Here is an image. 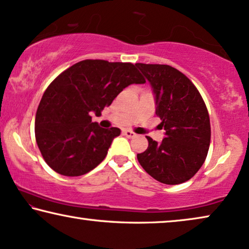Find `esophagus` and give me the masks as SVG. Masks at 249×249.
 Wrapping results in <instances>:
<instances>
[{"instance_id": "34e87169", "label": "esophagus", "mask_w": 249, "mask_h": 249, "mask_svg": "<svg viewBox=\"0 0 249 249\" xmlns=\"http://www.w3.org/2000/svg\"><path fill=\"white\" fill-rule=\"evenodd\" d=\"M123 133H124V135H125V136H127L128 139L135 138V136H136V134H135L134 132H132V131H128V129H125V131H123Z\"/></svg>"}]
</instances>
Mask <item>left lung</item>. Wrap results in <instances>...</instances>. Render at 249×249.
Masks as SVG:
<instances>
[{
  "mask_svg": "<svg viewBox=\"0 0 249 249\" xmlns=\"http://www.w3.org/2000/svg\"><path fill=\"white\" fill-rule=\"evenodd\" d=\"M135 65L151 86L156 114L164 129L161 142L146 136L149 146L138 153L139 162L160 183H184L197 173L208 156L211 126L204 101L191 80L173 66Z\"/></svg>",
  "mask_w": 249,
  "mask_h": 249,
  "instance_id": "obj_1",
  "label": "left lung"
}]
</instances>
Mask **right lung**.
<instances>
[{
  "label": "right lung",
  "instance_id": "1",
  "mask_svg": "<svg viewBox=\"0 0 249 249\" xmlns=\"http://www.w3.org/2000/svg\"><path fill=\"white\" fill-rule=\"evenodd\" d=\"M145 80L132 63L85 59L61 73L45 91L35 121V135L44 160L63 176H81L106 158L117 127L103 128L101 115L129 85Z\"/></svg>",
  "mask_w": 249,
  "mask_h": 249
}]
</instances>
